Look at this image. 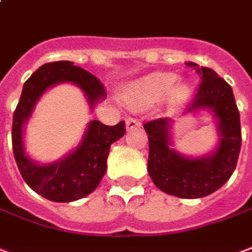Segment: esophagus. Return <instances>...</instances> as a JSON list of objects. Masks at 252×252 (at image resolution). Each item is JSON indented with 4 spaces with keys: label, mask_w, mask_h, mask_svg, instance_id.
<instances>
[{
    "label": "esophagus",
    "mask_w": 252,
    "mask_h": 252,
    "mask_svg": "<svg viewBox=\"0 0 252 252\" xmlns=\"http://www.w3.org/2000/svg\"><path fill=\"white\" fill-rule=\"evenodd\" d=\"M140 125H141V123H140L138 119H134V118H127V119H126V130H127V131L140 127Z\"/></svg>",
    "instance_id": "esophagus-1"
}]
</instances>
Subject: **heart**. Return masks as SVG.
I'll return each mask as SVG.
<instances>
[{
	"label": "heart",
	"mask_w": 252,
	"mask_h": 252,
	"mask_svg": "<svg viewBox=\"0 0 252 252\" xmlns=\"http://www.w3.org/2000/svg\"><path fill=\"white\" fill-rule=\"evenodd\" d=\"M189 97L188 85L177 81L171 72H152L121 90V98L129 108L140 109L163 98L167 111H174Z\"/></svg>",
	"instance_id": "obj_1"
}]
</instances>
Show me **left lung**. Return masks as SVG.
Segmentation results:
<instances>
[{
  "instance_id": "8db88e82",
  "label": "left lung",
  "mask_w": 252,
  "mask_h": 252,
  "mask_svg": "<svg viewBox=\"0 0 252 252\" xmlns=\"http://www.w3.org/2000/svg\"><path fill=\"white\" fill-rule=\"evenodd\" d=\"M195 68L202 83L195 100L184 116L209 112L216 119L218 144L202 156L182 155L174 148L173 127L176 121L156 119L144 125L148 134L149 177L158 188L167 195L182 199L204 197L220 189L233 174L242 147L240 114L233 90L216 71L188 62Z\"/></svg>"
}]
</instances>
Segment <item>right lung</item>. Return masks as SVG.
<instances>
[{"mask_svg":"<svg viewBox=\"0 0 252 252\" xmlns=\"http://www.w3.org/2000/svg\"><path fill=\"white\" fill-rule=\"evenodd\" d=\"M60 83H72L82 90L90 111L105 98V90L96 76L72 62H55L41 65L26 81L13 114L12 145L20 174L34 192L57 203H68L90 195L98 187L107 170L111 145L126 133L125 122L105 126L90 121L75 148L62 159L39 163L26 152L24 130L43 93Z\"/></svg>","mask_w":252,"mask_h":252,"instance_id":"obj_1","label":"right lung"}]
</instances>
